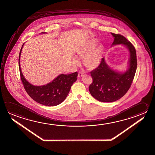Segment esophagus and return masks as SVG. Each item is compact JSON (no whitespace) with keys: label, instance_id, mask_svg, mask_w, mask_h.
<instances>
[{"label":"esophagus","instance_id":"obj_1","mask_svg":"<svg viewBox=\"0 0 155 155\" xmlns=\"http://www.w3.org/2000/svg\"><path fill=\"white\" fill-rule=\"evenodd\" d=\"M84 75V74L82 73V72H79V73H78V78H81V77H82Z\"/></svg>","mask_w":155,"mask_h":155}]
</instances>
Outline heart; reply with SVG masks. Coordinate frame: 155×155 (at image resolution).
I'll use <instances>...</instances> for the list:
<instances>
[{"instance_id":"heart-1","label":"heart","mask_w":155,"mask_h":155,"mask_svg":"<svg viewBox=\"0 0 155 155\" xmlns=\"http://www.w3.org/2000/svg\"><path fill=\"white\" fill-rule=\"evenodd\" d=\"M104 45L98 44V41L95 39H90L84 42L75 50L76 56L83 58V63L88 70H94L101 64L104 52ZM72 61L75 65L80 63L79 59L74 56Z\"/></svg>"}]
</instances>
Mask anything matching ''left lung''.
Listing matches in <instances>:
<instances>
[{
	"mask_svg": "<svg viewBox=\"0 0 155 155\" xmlns=\"http://www.w3.org/2000/svg\"><path fill=\"white\" fill-rule=\"evenodd\" d=\"M114 38L111 46L124 45L130 52L128 67L124 72L114 70L103 58L101 64L90 73L93 82L89 87L91 94L102 102H113L127 93L132 84L137 67L136 51L134 46L125 37L111 33Z\"/></svg>",
	"mask_w": 155,
	"mask_h": 155,
	"instance_id": "1",
	"label": "left lung"
}]
</instances>
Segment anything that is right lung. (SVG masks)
<instances>
[{
  "label": "right lung",
  "instance_id": "1",
  "mask_svg": "<svg viewBox=\"0 0 155 155\" xmlns=\"http://www.w3.org/2000/svg\"><path fill=\"white\" fill-rule=\"evenodd\" d=\"M24 44L25 43L20 51L18 64L21 79L26 92L34 101L44 105L56 106L61 104L67 97L72 84L76 81L78 73L75 72L71 74H61L52 81L45 85L34 86L31 84L23 76L20 66V57Z\"/></svg>",
  "mask_w": 155,
  "mask_h": 155
}]
</instances>
